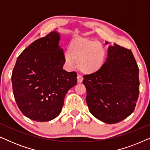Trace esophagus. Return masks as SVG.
<instances>
[{
  "mask_svg": "<svg viewBox=\"0 0 150 150\" xmlns=\"http://www.w3.org/2000/svg\"><path fill=\"white\" fill-rule=\"evenodd\" d=\"M77 80H78V83H82V82H83V76H82L78 74Z\"/></svg>",
  "mask_w": 150,
  "mask_h": 150,
  "instance_id": "34e87169",
  "label": "esophagus"
}]
</instances>
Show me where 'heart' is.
Masks as SVG:
<instances>
[{"mask_svg": "<svg viewBox=\"0 0 150 150\" xmlns=\"http://www.w3.org/2000/svg\"><path fill=\"white\" fill-rule=\"evenodd\" d=\"M106 53L101 43L87 38H76L69 44L65 59L74 66L78 63L79 70L85 74H93L104 65Z\"/></svg>", "mask_w": 150, "mask_h": 150, "instance_id": "b5f03b06", "label": "heart"}]
</instances>
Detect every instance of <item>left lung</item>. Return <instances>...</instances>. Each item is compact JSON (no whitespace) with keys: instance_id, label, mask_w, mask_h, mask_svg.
Listing matches in <instances>:
<instances>
[{"instance_id":"obj_1","label":"left lung","mask_w":150,"mask_h":150,"mask_svg":"<svg viewBox=\"0 0 150 150\" xmlns=\"http://www.w3.org/2000/svg\"><path fill=\"white\" fill-rule=\"evenodd\" d=\"M84 79L86 102L95 117L112 124L134 111L139 93V67L130 50L115 44L109 46L103 67Z\"/></svg>"}]
</instances>
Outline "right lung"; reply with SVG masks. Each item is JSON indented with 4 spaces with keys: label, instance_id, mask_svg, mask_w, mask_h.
<instances>
[{
    "label": "right lung",
    "instance_id": "right-lung-1",
    "mask_svg": "<svg viewBox=\"0 0 150 150\" xmlns=\"http://www.w3.org/2000/svg\"><path fill=\"white\" fill-rule=\"evenodd\" d=\"M60 35L52 31L23 50L12 71L14 98L26 117L48 122L60 114L64 98L77 83V74L63 69L64 53L59 45Z\"/></svg>",
    "mask_w": 150,
    "mask_h": 150
}]
</instances>
